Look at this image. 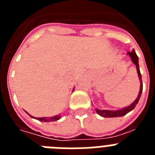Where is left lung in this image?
<instances>
[{
	"label": "left lung",
	"mask_w": 155,
	"mask_h": 155,
	"mask_svg": "<svg viewBox=\"0 0 155 155\" xmlns=\"http://www.w3.org/2000/svg\"><path fill=\"white\" fill-rule=\"evenodd\" d=\"M127 54L130 56L132 62L136 65L138 78H139L140 82V87L139 94H138L137 98L135 99V101H134L132 104H130V105L127 106V107H124V108H122V109H118V110H105V109H102H102H95L96 113H98L99 116H102V117H105V118H113V117H120V116H125L126 114L130 113V111H132L133 109L135 108L138 102H139L140 95H141L142 91H143V83H142L141 74H140V71L139 64H138V57L136 54V52H135V50H133L131 52H128Z\"/></svg>",
	"instance_id": "1"
}]
</instances>
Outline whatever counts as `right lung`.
I'll return each mask as SVG.
<instances>
[{"instance_id": "1", "label": "right lung", "mask_w": 155, "mask_h": 155, "mask_svg": "<svg viewBox=\"0 0 155 155\" xmlns=\"http://www.w3.org/2000/svg\"><path fill=\"white\" fill-rule=\"evenodd\" d=\"M74 88L73 89V91H74ZM26 113L27 114H28L27 112H26ZM28 115L31 116V118H34V119H35V120H38L41 122H53V121H57V120H59L61 118V114L57 115V116H53V117H41V118H36V117H34V116H31L30 114H28Z\"/></svg>"}]
</instances>
